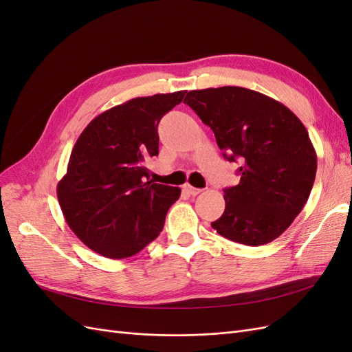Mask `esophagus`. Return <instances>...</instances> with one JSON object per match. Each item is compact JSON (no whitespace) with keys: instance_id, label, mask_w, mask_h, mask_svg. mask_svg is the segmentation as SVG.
Masks as SVG:
<instances>
[{"instance_id":"esophagus-1","label":"esophagus","mask_w":352,"mask_h":352,"mask_svg":"<svg viewBox=\"0 0 352 352\" xmlns=\"http://www.w3.org/2000/svg\"><path fill=\"white\" fill-rule=\"evenodd\" d=\"M184 190H185V192H188L189 195H192V197H195V195H198V194H201V192H202V189H198V188L190 186L189 184L184 185Z\"/></svg>"}]
</instances>
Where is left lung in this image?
I'll use <instances>...</instances> for the list:
<instances>
[{
    "label": "left lung",
    "mask_w": 352,
    "mask_h": 352,
    "mask_svg": "<svg viewBox=\"0 0 352 352\" xmlns=\"http://www.w3.org/2000/svg\"><path fill=\"white\" fill-rule=\"evenodd\" d=\"M214 132L223 155L241 167L211 223L219 235L257 247L279 238L300 214L316 179L317 155L298 117L267 95L241 87L189 91L184 101Z\"/></svg>",
    "instance_id": "8db88e82"
}]
</instances>
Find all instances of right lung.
I'll return each instance as SVG.
<instances>
[{"label":"right lung","mask_w":352,"mask_h":352,"mask_svg":"<svg viewBox=\"0 0 352 352\" xmlns=\"http://www.w3.org/2000/svg\"><path fill=\"white\" fill-rule=\"evenodd\" d=\"M186 91L138 97L101 113L74 144L57 197L69 228L88 248L120 260L163 230L180 188L153 184L145 167L158 155L157 126Z\"/></svg>","instance_id":"1"}]
</instances>
